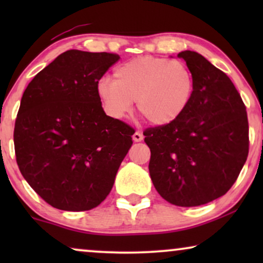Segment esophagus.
<instances>
[{
	"label": "esophagus",
	"mask_w": 263,
	"mask_h": 263,
	"mask_svg": "<svg viewBox=\"0 0 263 263\" xmlns=\"http://www.w3.org/2000/svg\"><path fill=\"white\" fill-rule=\"evenodd\" d=\"M133 140H134L135 142H140V141H142V140H143V135H142V133H140V132H135V133H134V135H133Z\"/></svg>",
	"instance_id": "34e87169"
}]
</instances>
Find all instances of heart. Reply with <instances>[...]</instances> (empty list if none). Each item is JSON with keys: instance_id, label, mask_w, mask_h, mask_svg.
I'll use <instances>...</instances> for the list:
<instances>
[{"instance_id": "obj_1", "label": "heart", "mask_w": 263, "mask_h": 263, "mask_svg": "<svg viewBox=\"0 0 263 263\" xmlns=\"http://www.w3.org/2000/svg\"><path fill=\"white\" fill-rule=\"evenodd\" d=\"M194 77L179 61L143 56L125 62L103 79L97 93L106 112L122 118L136 100L139 114L154 125L177 120L188 107L194 93Z\"/></svg>"}]
</instances>
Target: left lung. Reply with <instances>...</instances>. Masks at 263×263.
<instances>
[{
	"label": "left lung",
	"instance_id": "obj_1",
	"mask_svg": "<svg viewBox=\"0 0 263 263\" xmlns=\"http://www.w3.org/2000/svg\"><path fill=\"white\" fill-rule=\"evenodd\" d=\"M194 77V93L177 120L147 128L149 175L172 204L194 207L225 195L249 153L246 105L224 71L195 51H182Z\"/></svg>",
	"mask_w": 263,
	"mask_h": 263
}]
</instances>
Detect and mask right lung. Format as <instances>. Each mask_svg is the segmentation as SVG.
Segmentation results:
<instances>
[{"mask_svg":"<svg viewBox=\"0 0 263 263\" xmlns=\"http://www.w3.org/2000/svg\"><path fill=\"white\" fill-rule=\"evenodd\" d=\"M118 60L117 53L68 50L25 89L14 127L16 163L50 206L88 211L112 189L134 129L106 116L97 86Z\"/></svg>","mask_w":263,"mask_h":263,"instance_id":"1","label":"right lung"}]
</instances>
